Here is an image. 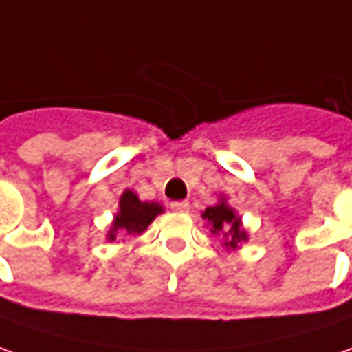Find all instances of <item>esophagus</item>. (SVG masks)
Wrapping results in <instances>:
<instances>
[{"instance_id":"34e87169","label":"esophagus","mask_w":352,"mask_h":352,"mask_svg":"<svg viewBox=\"0 0 352 352\" xmlns=\"http://www.w3.org/2000/svg\"><path fill=\"white\" fill-rule=\"evenodd\" d=\"M171 208L177 210V212H188V210H190V204H188L187 200H181V202H173Z\"/></svg>"}]
</instances>
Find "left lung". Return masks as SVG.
<instances>
[{"label": "left lung", "instance_id": "8db88e82", "mask_svg": "<svg viewBox=\"0 0 352 352\" xmlns=\"http://www.w3.org/2000/svg\"><path fill=\"white\" fill-rule=\"evenodd\" d=\"M202 218L206 220V224L210 226V232L214 236L224 237L222 245H224L228 251L230 249H239L241 243H245L249 239L248 230L243 228V222H241V216L237 214L236 208H232L228 204V199L224 195H220L218 202L214 206H208L204 212H202Z\"/></svg>", "mask_w": 352, "mask_h": 352}]
</instances>
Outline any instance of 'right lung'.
Wrapping results in <instances>:
<instances>
[{
  "label": "right lung",
  "mask_w": 352,
  "mask_h": 352,
  "mask_svg": "<svg viewBox=\"0 0 352 352\" xmlns=\"http://www.w3.org/2000/svg\"><path fill=\"white\" fill-rule=\"evenodd\" d=\"M164 214V204L160 202H148V200H140L138 195L134 190L126 188L120 200H118V210H116L113 224L107 232L109 241H116V234L122 236H140L148 230V226L153 220Z\"/></svg>",
  "instance_id": "right-lung-1"
}]
</instances>
